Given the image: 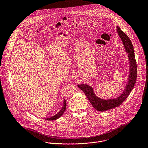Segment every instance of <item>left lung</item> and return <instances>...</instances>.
I'll return each mask as SVG.
<instances>
[{"instance_id":"1","label":"left lung","mask_w":148,"mask_h":148,"mask_svg":"<svg viewBox=\"0 0 148 148\" xmlns=\"http://www.w3.org/2000/svg\"><path fill=\"white\" fill-rule=\"evenodd\" d=\"M117 32L123 41L126 52L129 53V59L130 61L129 81L122 94H121L119 97L115 99L103 100L97 97L95 95L92 87L82 84L78 85V87L84 92L92 106L99 111H106L121 106L132 91L137 80V62L135 58L134 49L132 42L127 35L121 30L119 26H117Z\"/></svg>"}]
</instances>
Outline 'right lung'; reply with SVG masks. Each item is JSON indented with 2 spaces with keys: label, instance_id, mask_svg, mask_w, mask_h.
<instances>
[{
  "label": "right lung",
  "instance_id": "add662e5",
  "mask_svg": "<svg viewBox=\"0 0 148 148\" xmlns=\"http://www.w3.org/2000/svg\"><path fill=\"white\" fill-rule=\"evenodd\" d=\"M66 101L65 99H64V102H63V107L61 109V110L58 112V114H57L56 115L51 117V118H47L46 119L48 121H54V120H56L58 118H59L64 113V112L66 110Z\"/></svg>",
  "mask_w": 148,
  "mask_h": 148
}]
</instances>
